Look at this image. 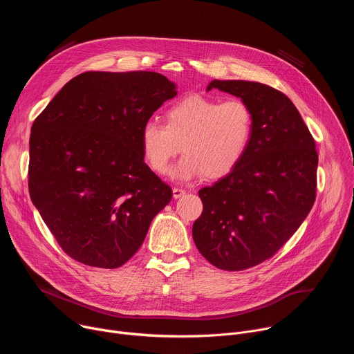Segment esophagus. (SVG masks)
<instances>
[{
  "instance_id": "esophagus-1",
  "label": "esophagus",
  "mask_w": 354,
  "mask_h": 354,
  "mask_svg": "<svg viewBox=\"0 0 354 354\" xmlns=\"http://www.w3.org/2000/svg\"><path fill=\"white\" fill-rule=\"evenodd\" d=\"M172 193H174V197H175V198H179V197H182V196L186 193V190L182 189V187H174V189H172Z\"/></svg>"
}]
</instances>
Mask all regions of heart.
<instances>
[{
    "label": "heart",
    "mask_w": 354,
    "mask_h": 354,
    "mask_svg": "<svg viewBox=\"0 0 354 354\" xmlns=\"http://www.w3.org/2000/svg\"><path fill=\"white\" fill-rule=\"evenodd\" d=\"M254 134V113L241 97L192 95L174 104L165 124L148 119L140 133L142 157L156 174H165L172 158L183 157L171 171L175 179L205 175L218 179L232 172L245 157Z\"/></svg>",
    "instance_id": "obj_1"
}]
</instances>
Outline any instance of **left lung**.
<instances>
[{
  "label": "left lung",
  "mask_w": 354,
  "mask_h": 354,
  "mask_svg": "<svg viewBox=\"0 0 354 354\" xmlns=\"http://www.w3.org/2000/svg\"><path fill=\"white\" fill-rule=\"evenodd\" d=\"M249 105L254 134L238 167L198 190L203 213L193 239L212 265L245 270L272 258L311 212L317 196L315 141L291 100L252 81L213 80Z\"/></svg>",
  "instance_id": "8db88e82"
}]
</instances>
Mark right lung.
<instances>
[{"instance_id": "add662e5", "label": "right lung", "mask_w": 354, "mask_h": 354, "mask_svg": "<svg viewBox=\"0 0 354 354\" xmlns=\"http://www.w3.org/2000/svg\"><path fill=\"white\" fill-rule=\"evenodd\" d=\"M153 71H88L36 118L29 140V194L74 261L124 265L172 190L144 162L142 124L176 95Z\"/></svg>"}]
</instances>
